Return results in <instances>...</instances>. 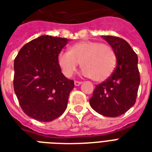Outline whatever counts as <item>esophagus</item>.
Listing matches in <instances>:
<instances>
[{
	"mask_svg": "<svg viewBox=\"0 0 152 152\" xmlns=\"http://www.w3.org/2000/svg\"><path fill=\"white\" fill-rule=\"evenodd\" d=\"M81 84H82V82H78V81H75V86H80Z\"/></svg>",
	"mask_w": 152,
	"mask_h": 152,
	"instance_id": "esophagus-1",
	"label": "esophagus"
}]
</instances>
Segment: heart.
Here are the masks:
<instances>
[{
    "label": "heart",
    "instance_id": "b5f03b06",
    "mask_svg": "<svg viewBox=\"0 0 152 152\" xmlns=\"http://www.w3.org/2000/svg\"><path fill=\"white\" fill-rule=\"evenodd\" d=\"M58 63L66 77H71L80 63L84 76L96 82L109 78L115 70L116 54L109 45L96 41H82L74 44L68 51H61Z\"/></svg>",
    "mask_w": 152,
    "mask_h": 152
}]
</instances>
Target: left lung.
Wrapping results in <instances>:
<instances>
[{
  "instance_id": "left-lung-1",
  "label": "left lung",
  "mask_w": 152,
  "mask_h": 152,
  "mask_svg": "<svg viewBox=\"0 0 152 152\" xmlns=\"http://www.w3.org/2000/svg\"><path fill=\"white\" fill-rule=\"evenodd\" d=\"M116 54V67L110 77L96 86L89 104L104 116L116 117L136 103L140 77L138 57L131 46L116 36H102Z\"/></svg>"
}]
</instances>
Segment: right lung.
<instances>
[{
  "mask_svg": "<svg viewBox=\"0 0 152 152\" xmlns=\"http://www.w3.org/2000/svg\"><path fill=\"white\" fill-rule=\"evenodd\" d=\"M69 39L41 36L23 46L14 60V91L28 116L50 122L64 113L74 89L61 72L58 55Z\"/></svg>",
  "mask_w": 152,
  "mask_h": 152,
  "instance_id": "right-lung-1",
  "label": "right lung"
}]
</instances>
